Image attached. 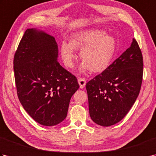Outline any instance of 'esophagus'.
<instances>
[{
  "label": "esophagus",
  "mask_w": 156,
  "mask_h": 156,
  "mask_svg": "<svg viewBox=\"0 0 156 156\" xmlns=\"http://www.w3.org/2000/svg\"><path fill=\"white\" fill-rule=\"evenodd\" d=\"M78 82L79 85H80V88H83L85 87L87 82H86V80L84 78H79L78 79Z\"/></svg>",
  "instance_id": "34e87169"
}]
</instances>
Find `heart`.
<instances>
[{"mask_svg": "<svg viewBox=\"0 0 156 156\" xmlns=\"http://www.w3.org/2000/svg\"><path fill=\"white\" fill-rule=\"evenodd\" d=\"M115 39L100 29H87L72 35L69 43L63 41L60 55L64 65L72 68L76 59L75 49H80V57L83 62L79 71L101 72L107 69L114 58Z\"/></svg>", "mask_w": 156, "mask_h": 156, "instance_id": "1", "label": "heart"}]
</instances>
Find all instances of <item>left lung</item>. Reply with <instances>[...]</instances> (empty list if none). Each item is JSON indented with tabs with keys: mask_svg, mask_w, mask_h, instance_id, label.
Segmentation results:
<instances>
[{
	"mask_svg": "<svg viewBox=\"0 0 156 156\" xmlns=\"http://www.w3.org/2000/svg\"><path fill=\"white\" fill-rule=\"evenodd\" d=\"M143 66L141 49L133 39L120 57L88 82L89 113L95 123L108 127L125 117L140 93Z\"/></svg>",
	"mask_w": 156,
	"mask_h": 156,
	"instance_id": "8db88e82",
	"label": "left lung"
}]
</instances>
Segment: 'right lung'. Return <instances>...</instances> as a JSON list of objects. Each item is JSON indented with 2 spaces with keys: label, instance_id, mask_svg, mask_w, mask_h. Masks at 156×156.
<instances>
[{
  "label": "right lung",
  "instance_id": "obj_1",
  "mask_svg": "<svg viewBox=\"0 0 156 156\" xmlns=\"http://www.w3.org/2000/svg\"><path fill=\"white\" fill-rule=\"evenodd\" d=\"M55 38L36 28L27 29L14 56L17 95L27 113L44 126L60 123L67 116L78 80L58 62Z\"/></svg>",
  "mask_w": 156,
  "mask_h": 156
}]
</instances>
